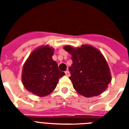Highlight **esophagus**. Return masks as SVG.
I'll list each match as a JSON object with an SVG mask.
<instances>
[{
  "mask_svg": "<svg viewBox=\"0 0 129 129\" xmlns=\"http://www.w3.org/2000/svg\"><path fill=\"white\" fill-rule=\"evenodd\" d=\"M65 74H66V75L67 76H70V72H69L68 70H66V72H65Z\"/></svg>",
  "mask_w": 129,
  "mask_h": 129,
  "instance_id": "esophagus-1",
  "label": "esophagus"
}]
</instances>
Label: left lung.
<instances>
[{
    "instance_id": "obj_1",
    "label": "left lung",
    "mask_w": 129,
    "mask_h": 129,
    "mask_svg": "<svg viewBox=\"0 0 129 129\" xmlns=\"http://www.w3.org/2000/svg\"><path fill=\"white\" fill-rule=\"evenodd\" d=\"M63 49L72 55L70 79L76 91L87 98L104 92L111 82V75L102 53L90 45L77 48L67 45Z\"/></svg>"
}]
</instances>
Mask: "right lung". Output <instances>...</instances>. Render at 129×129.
Here are the masks:
<instances>
[{
  "label": "right lung",
  "instance_id": "right-lung-1",
  "mask_svg": "<svg viewBox=\"0 0 129 129\" xmlns=\"http://www.w3.org/2000/svg\"><path fill=\"white\" fill-rule=\"evenodd\" d=\"M54 49L41 46L31 53L23 66L22 82L26 90L39 97L47 96L53 91L59 79L64 72L58 69L53 60Z\"/></svg>",
  "mask_w": 129,
  "mask_h": 129
}]
</instances>
